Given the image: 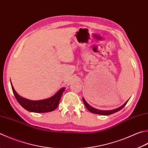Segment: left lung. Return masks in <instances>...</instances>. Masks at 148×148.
I'll return each mask as SVG.
<instances>
[{"instance_id":"left-lung-1","label":"left lung","mask_w":148,"mask_h":148,"mask_svg":"<svg viewBox=\"0 0 148 148\" xmlns=\"http://www.w3.org/2000/svg\"><path fill=\"white\" fill-rule=\"evenodd\" d=\"M83 100V102H84V104L86 108L88 109V110L91 112L92 113H95V114H99V115H111V114H113L114 113H116L119 111V110H121V109L123 108L126 104H127V102H128V100L124 103L123 105H122L121 106H120L117 108H115L114 109V110H98V109H96L93 107H92L91 106H90L89 104H88V102L86 101L85 99L82 98Z\"/></svg>"}]
</instances>
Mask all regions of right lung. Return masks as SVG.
Masks as SVG:
<instances>
[{"label":"right lung","instance_id":"add662e5","mask_svg":"<svg viewBox=\"0 0 148 148\" xmlns=\"http://www.w3.org/2000/svg\"><path fill=\"white\" fill-rule=\"evenodd\" d=\"M11 85L14 95L21 106L30 112L34 113H46L54 111L58 107L61 96L66 89V88H62L54 95L49 98L39 100H32L25 99L19 95L14 89L12 82H11Z\"/></svg>","mask_w":148,"mask_h":148}]
</instances>
